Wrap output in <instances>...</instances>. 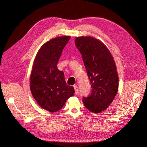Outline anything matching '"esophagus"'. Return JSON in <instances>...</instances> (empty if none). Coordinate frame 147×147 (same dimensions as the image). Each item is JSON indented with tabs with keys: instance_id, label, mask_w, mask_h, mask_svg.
I'll list each match as a JSON object with an SVG mask.
<instances>
[{
	"instance_id": "1",
	"label": "esophagus",
	"mask_w": 147,
	"mask_h": 147,
	"mask_svg": "<svg viewBox=\"0 0 147 147\" xmlns=\"http://www.w3.org/2000/svg\"><path fill=\"white\" fill-rule=\"evenodd\" d=\"M74 90H75V94H78V86L77 85H74Z\"/></svg>"
}]
</instances>
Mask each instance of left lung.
Listing matches in <instances>:
<instances>
[{
    "instance_id": "left-lung-1",
    "label": "left lung",
    "mask_w": 147,
    "mask_h": 147,
    "mask_svg": "<svg viewBox=\"0 0 147 147\" xmlns=\"http://www.w3.org/2000/svg\"><path fill=\"white\" fill-rule=\"evenodd\" d=\"M75 43L82 56L92 88L90 95L83 97V104L90 112L99 113L110 105L118 92L114 59L109 49L96 38L79 37Z\"/></svg>"
}]
</instances>
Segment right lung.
I'll use <instances>...</instances> for the list:
<instances>
[{
  "mask_svg": "<svg viewBox=\"0 0 147 147\" xmlns=\"http://www.w3.org/2000/svg\"><path fill=\"white\" fill-rule=\"evenodd\" d=\"M70 38V36L58 37L43 44L33 64L30 77L31 92L38 104L50 112L63 108L75 92L73 86L67 85L64 72L57 67Z\"/></svg>",
  "mask_w": 147,
  "mask_h": 147,
  "instance_id": "add662e5",
  "label": "right lung"
}]
</instances>
